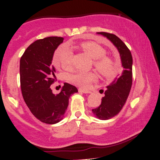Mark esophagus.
<instances>
[{
  "label": "esophagus",
  "mask_w": 160,
  "mask_h": 160,
  "mask_svg": "<svg viewBox=\"0 0 160 160\" xmlns=\"http://www.w3.org/2000/svg\"><path fill=\"white\" fill-rule=\"evenodd\" d=\"M78 91L79 92H82L84 93H91V91H88V90H84L83 88H78Z\"/></svg>",
  "instance_id": "34e87169"
}]
</instances>
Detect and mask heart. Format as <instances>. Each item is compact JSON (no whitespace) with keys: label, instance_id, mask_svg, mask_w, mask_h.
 I'll list each match as a JSON object with an SVG mask.
<instances>
[{"label":"heart","instance_id":"heart-1","mask_svg":"<svg viewBox=\"0 0 160 160\" xmlns=\"http://www.w3.org/2000/svg\"><path fill=\"white\" fill-rule=\"evenodd\" d=\"M81 48L85 51L93 58V66L102 76L112 77L117 72L118 66L112 57L106 54V49L102 45L87 41L81 44ZM74 54L72 48L67 44L60 46L54 52L53 63L57 69H70L72 67ZM95 72L76 70L67 76L70 82L82 88H88L93 82L97 79Z\"/></svg>","mask_w":160,"mask_h":160}]
</instances>
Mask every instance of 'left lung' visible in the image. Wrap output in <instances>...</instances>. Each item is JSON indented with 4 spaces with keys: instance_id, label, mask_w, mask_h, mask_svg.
<instances>
[{
    "instance_id": "1",
    "label": "left lung",
    "mask_w": 160,
    "mask_h": 160,
    "mask_svg": "<svg viewBox=\"0 0 160 160\" xmlns=\"http://www.w3.org/2000/svg\"><path fill=\"white\" fill-rule=\"evenodd\" d=\"M106 37L117 47L121 55L122 66L124 68L119 78H116L105 91L101 104L92 109L95 117L100 120H108L121 112L127 102L132 83V57L125 43L117 36L107 32H98Z\"/></svg>"
}]
</instances>
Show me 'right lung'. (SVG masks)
<instances>
[{
	"instance_id": "add662e5",
	"label": "right lung",
	"mask_w": 160,
	"mask_h": 160,
	"mask_svg": "<svg viewBox=\"0 0 160 160\" xmlns=\"http://www.w3.org/2000/svg\"><path fill=\"white\" fill-rule=\"evenodd\" d=\"M63 37H49L33 42L20 59V84L22 97L31 113L45 123L54 124L63 119L69 98L78 89L64 83L58 94L50 86L55 82V69L52 65L54 51Z\"/></svg>"
}]
</instances>
